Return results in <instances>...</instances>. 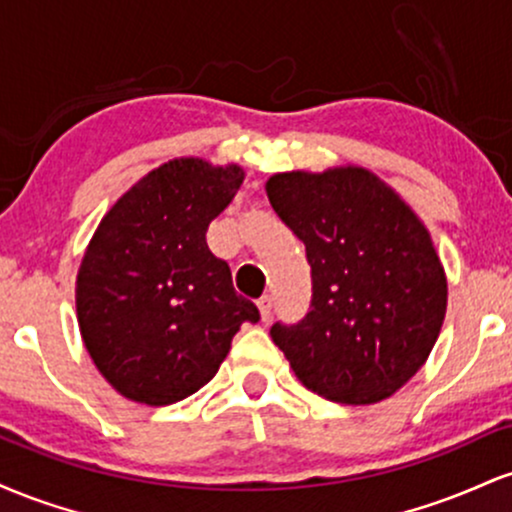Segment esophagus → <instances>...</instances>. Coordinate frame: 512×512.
I'll list each match as a JSON object with an SVG mask.
<instances>
[{
    "instance_id": "34e87169",
    "label": "esophagus",
    "mask_w": 512,
    "mask_h": 512,
    "mask_svg": "<svg viewBox=\"0 0 512 512\" xmlns=\"http://www.w3.org/2000/svg\"><path fill=\"white\" fill-rule=\"evenodd\" d=\"M257 308H260V315L262 320L267 322L269 317H272V308H274V298L272 296H262L260 301H257Z\"/></svg>"
}]
</instances>
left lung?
<instances>
[{"label":"left lung","mask_w":512,"mask_h":512,"mask_svg":"<svg viewBox=\"0 0 512 512\" xmlns=\"http://www.w3.org/2000/svg\"><path fill=\"white\" fill-rule=\"evenodd\" d=\"M267 197L303 240L310 310L274 322L298 380L342 404H375L426 363L448 308L433 240L402 197L366 168L276 173Z\"/></svg>","instance_id":"obj_1"}]
</instances>
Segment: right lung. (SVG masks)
<instances>
[{
  "mask_svg": "<svg viewBox=\"0 0 512 512\" xmlns=\"http://www.w3.org/2000/svg\"><path fill=\"white\" fill-rule=\"evenodd\" d=\"M243 178L233 163H163L117 199L88 243L76 276L79 330L103 378L132 402L195 395L240 325L260 320L207 245L209 223Z\"/></svg>",
  "mask_w": 512,
  "mask_h": 512,
  "instance_id": "obj_1",
  "label": "right lung"
}]
</instances>
